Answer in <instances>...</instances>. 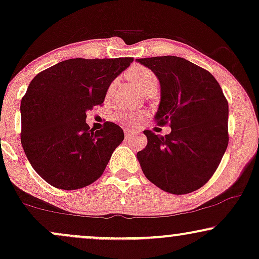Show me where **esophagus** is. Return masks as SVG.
Wrapping results in <instances>:
<instances>
[{
  "instance_id": "1",
  "label": "esophagus",
  "mask_w": 259,
  "mask_h": 259,
  "mask_svg": "<svg viewBox=\"0 0 259 259\" xmlns=\"http://www.w3.org/2000/svg\"><path fill=\"white\" fill-rule=\"evenodd\" d=\"M123 132H125L126 136H130V134L132 133V131H131L130 128H123Z\"/></svg>"
}]
</instances>
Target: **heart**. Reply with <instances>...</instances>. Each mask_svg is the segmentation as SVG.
Masks as SVG:
<instances>
[{"mask_svg":"<svg viewBox=\"0 0 259 259\" xmlns=\"http://www.w3.org/2000/svg\"><path fill=\"white\" fill-rule=\"evenodd\" d=\"M126 76L128 77L131 81L139 87L140 91L144 93H148V92L158 88L159 80L158 76L155 75L153 70H151L147 67L136 65L126 72ZM116 80L112 81L107 88V95H111L114 91ZM147 116V112L145 111H131V109H119L115 113V119L120 122L127 123V125H138Z\"/></svg>","mask_w":259,"mask_h":259,"instance_id":"b5f03b06","label":"heart"}]
</instances>
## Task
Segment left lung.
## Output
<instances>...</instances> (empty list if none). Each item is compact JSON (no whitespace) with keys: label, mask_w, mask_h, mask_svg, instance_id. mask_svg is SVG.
I'll return each mask as SVG.
<instances>
[{"label":"left lung","mask_w":259,"mask_h":259,"mask_svg":"<svg viewBox=\"0 0 259 259\" xmlns=\"http://www.w3.org/2000/svg\"><path fill=\"white\" fill-rule=\"evenodd\" d=\"M161 87L155 120L165 137L144 131L147 145L137 157L146 178L162 191L186 194L204 186L229 144V104L208 70L178 56L138 59Z\"/></svg>","instance_id":"obj_1"}]
</instances>
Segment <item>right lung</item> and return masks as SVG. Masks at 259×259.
<instances>
[{"label": "right lung", "mask_w": 259, "mask_h": 259, "mask_svg": "<svg viewBox=\"0 0 259 259\" xmlns=\"http://www.w3.org/2000/svg\"><path fill=\"white\" fill-rule=\"evenodd\" d=\"M131 62L133 58L69 59L31 80L21 100V144L52 186L82 189L102 176L125 136L111 121L91 130L86 111L102 105L108 86Z\"/></svg>", "instance_id": "right-lung-1"}]
</instances>
